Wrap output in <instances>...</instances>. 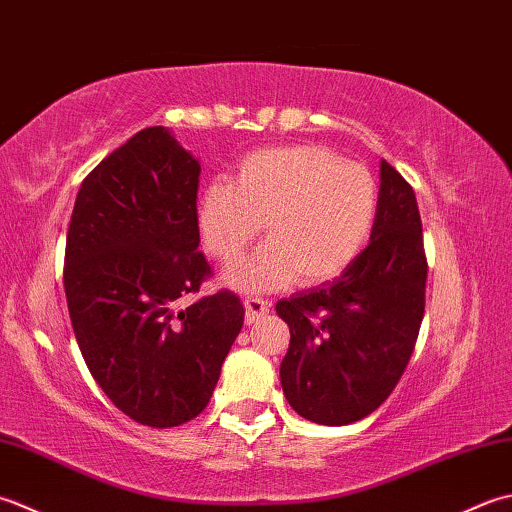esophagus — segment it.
Wrapping results in <instances>:
<instances>
[{
    "mask_svg": "<svg viewBox=\"0 0 512 512\" xmlns=\"http://www.w3.org/2000/svg\"><path fill=\"white\" fill-rule=\"evenodd\" d=\"M269 311V302L265 298H258V296H247L245 298V318L247 322H254L260 316H265Z\"/></svg>",
    "mask_w": 512,
    "mask_h": 512,
    "instance_id": "1",
    "label": "esophagus"
}]
</instances>
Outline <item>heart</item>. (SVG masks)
<instances>
[{"label":"heart","instance_id":"obj_1","mask_svg":"<svg viewBox=\"0 0 512 512\" xmlns=\"http://www.w3.org/2000/svg\"><path fill=\"white\" fill-rule=\"evenodd\" d=\"M378 216V183L322 145H287L245 156L234 185L212 181L198 198L207 252L234 263L263 223L267 241L225 274L236 289L263 291L342 274L367 245Z\"/></svg>","mask_w":512,"mask_h":512}]
</instances>
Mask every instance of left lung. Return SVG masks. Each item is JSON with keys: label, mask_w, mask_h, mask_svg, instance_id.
I'll use <instances>...</instances> for the list:
<instances>
[{"label": "left lung", "mask_w": 512, "mask_h": 512, "mask_svg": "<svg viewBox=\"0 0 512 512\" xmlns=\"http://www.w3.org/2000/svg\"><path fill=\"white\" fill-rule=\"evenodd\" d=\"M426 254L413 187L380 163L371 243L331 283L276 302L289 325L285 398L309 422H358L389 398L424 318Z\"/></svg>", "instance_id": "left-lung-1"}]
</instances>
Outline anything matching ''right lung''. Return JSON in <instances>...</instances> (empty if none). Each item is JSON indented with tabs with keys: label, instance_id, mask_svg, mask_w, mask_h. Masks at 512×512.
<instances>
[{
	"label": "right lung",
	"instance_id": "obj_1",
	"mask_svg": "<svg viewBox=\"0 0 512 512\" xmlns=\"http://www.w3.org/2000/svg\"><path fill=\"white\" fill-rule=\"evenodd\" d=\"M198 174L170 130L145 128L83 179L66 238L81 356L112 404L152 429L205 409L245 320L227 289L187 302L212 274L198 252Z\"/></svg>",
	"mask_w": 512,
	"mask_h": 512
}]
</instances>
